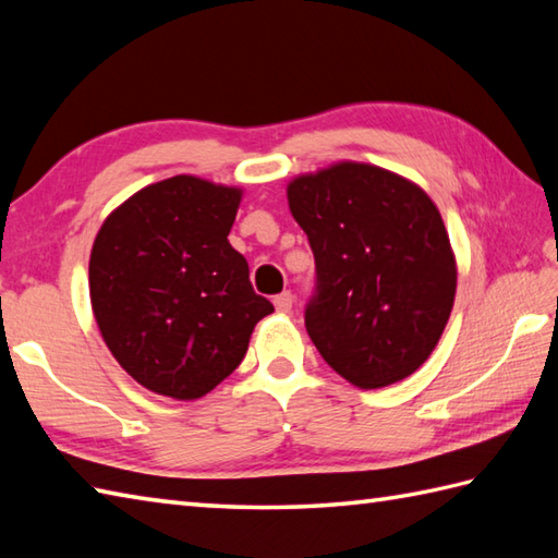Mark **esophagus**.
<instances>
[{
	"label": "esophagus",
	"instance_id": "34e87169",
	"mask_svg": "<svg viewBox=\"0 0 558 558\" xmlns=\"http://www.w3.org/2000/svg\"><path fill=\"white\" fill-rule=\"evenodd\" d=\"M292 302H294L292 292H280L278 298L272 300V304H276V312H278V314H290V312H292Z\"/></svg>",
	"mask_w": 558,
	"mask_h": 558
}]
</instances>
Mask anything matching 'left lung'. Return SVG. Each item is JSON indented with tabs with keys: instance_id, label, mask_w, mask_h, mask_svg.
Instances as JSON below:
<instances>
[{
	"instance_id": "left-lung-1",
	"label": "left lung",
	"mask_w": 558,
	"mask_h": 558,
	"mask_svg": "<svg viewBox=\"0 0 558 558\" xmlns=\"http://www.w3.org/2000/svg\"><path fill=\"white\" fill-rule=\"evenodd\" d=\"M288 204L316 258L306 333L330 369L364 390L417 372L441 340L458 286L429 194L378 165L340 160L290 180Z\"/></svg>"
}]
</instances>
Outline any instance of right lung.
Returning a JSON list of instances; mask_svg holds the SVG:
<instances>
[{"instance_id":"obj_1","label":"right lung","mask_w":558,"mask_h":558,"mask_svg":"<svg viewBox=\"0 0 558 558\" xmlns=\"http://www.w3.org/2000/svg\"><path fill=\"white\" fill-rule=\"evenodd\" d=\"M242 194L177 174L138 189L100 225L88 260L93 316L112 357L153 393H210L272 312L228 242Z\"/></svg>"}]
</instances>
